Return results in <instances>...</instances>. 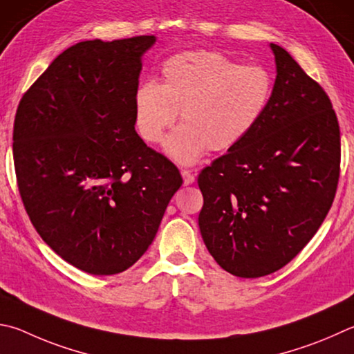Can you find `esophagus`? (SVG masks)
<instances>
[{"instance_id":"esophagus-1","label":"esophagus","mask_w":354,"mask_h":354,"mask_svg":"<svg viewBox=\"0 0 354 354\" xmlns=\"http://www.w3.org/2000/svg\"><path fill=\"white\" fill-rule=\"evenodd\" d=\"M181 175H183V179H184V184L185 185H190V184L195 183V175L190 170H183Z\"/></svg>"}]
</instances>
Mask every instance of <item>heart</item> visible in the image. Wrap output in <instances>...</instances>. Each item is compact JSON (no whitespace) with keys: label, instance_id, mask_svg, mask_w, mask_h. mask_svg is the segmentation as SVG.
<instances>
[{"label":"heart","instance_id":"1","mask_svg":"<svg viewBox=\"0 0 354 354\" xmlns=\"http://www.w3.org/2000/svg\"><path fill=\"white\" fill-rule=\"evenodd\" d=\"M162 83H142L134 95L136 125L149 144L165 140L178 164H194L205 150L226 151L252 131L272 97L271 73L260 65H239L215 50H190L162 65Z\"/></svg>","mask_w":354,"mask_h":354}]
</instances>
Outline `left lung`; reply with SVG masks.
Instances as JSON below:
<instances>
[{
	"instance_id": "1",
	"label": "left lung",
	"mask_w": 354,
	"mask_h": 354,
	"mask_svg": "<svg viewBox=\"0 0 354 354\" xmlns=\"http://www.w3.org/2000/svg\"><path fill=\"white\" fill-rule=\"evenodd\" d=\"M265 113L239 145L199 173L198 224L224 271L257 279L288 265L324 223L340 175L328 94L279 44Z\"/></svg>"
}]
</instances>
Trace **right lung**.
<instances>
[{
	"label": "right lung",
	"mask_w": 354,
	"mask_h": 354,
	"mask_svg": "<svg viewBox=\"0 0 354 354\" xmlns=\"http://www.w3.org/2000/svg\"><path fill=\"white\" fill-rule=\"evenodd\" d=\"M155 35L86 40L23 94L14 122L21 201L43 241L93 275L133 266L156 236L178 167L134 130L140 57Z\"/></svg>",
	"instance_id": "obj_1"
}]
</instances>
